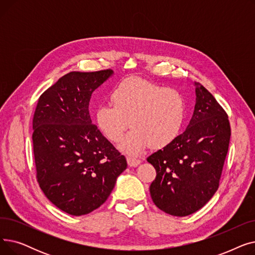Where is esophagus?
Segmentation results:
<instances>
[{
    "instance_id": "1",
    "label": "esophagus",
    "mask_w": 255,
    "mask_h": 255,
    "mask_svg": "<svg viewBox=\"0 0 255 255\" xmlns=\"http://www.w3.org/2000/svg\"><path fill=\"white\" fill-rule=\"evenodd\" d=\"M127 162H128V165H129V166L134 167V166L139 165L141 161H140L139 159H137V158H134V157H131V156H129V157H127Z\"/></svg>"
}]
</instances>
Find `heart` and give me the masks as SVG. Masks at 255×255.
<instances>
[{
    "label": "heart",
    "instance_id": "heart-1",
    "mask_svg": "<svg viewBox=\"0 0 255 255\" xmlns=\"http://www.w3.org/2000/svg\"><path fill=\"white\" fill-rule=\"evenodd\" d=\"M112 104H100L95 113L96 124L113 142L123 138L121 151L139 155L149 145L163 149L179 136L186 114V103L177 90L165 89L140 78L121 82L112 93Z\"/></svg>",
    "mask_w": 255,
    "mask_h": 255
}]
</instances>
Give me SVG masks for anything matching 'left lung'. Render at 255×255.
I'll return each instance as SVG.
<instances>
[{
    "mask_svg": "<svg viewBox=\"0 0 255 255\" xmlns=\"http://www.w3.org/2000/svg\"><path fill=\"white\" fill-rule=\"evenodd\" d=\"M190 122L177 139L146 158L156 169L150 186L154 204L172 216L202 209L219 187L231 127L224 110L200 84Z\"/></svg>",
    "mask_w": 255,
    "mask_h": 255,
    "instance_id": "1",
    "label": "left lung"
}]
</instances>
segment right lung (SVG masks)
Instances as JSON below:
<instances>
[{
  "instance_id": "obj_1",
  "label": "right lung",
  "mask_w": 255,
  "mask_h": 255,
  "mask_svg": "<svg viewBox=\"0 0 255 255\" xmlns=\"http://www.w3.org/2000/svg\"><path fill=\"white\" fill-rule=\"evenodd\" d=\"M114 71L69 72L38 100L33 118L37 181L50 202L73 216L98 209L127 168L126 158L92 123V93Z\"/></svg>"
}]
</instances>
